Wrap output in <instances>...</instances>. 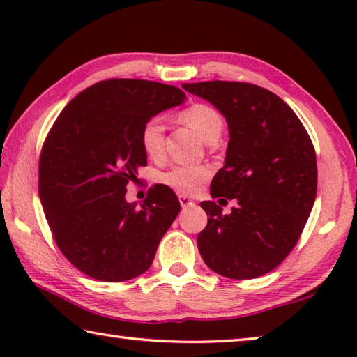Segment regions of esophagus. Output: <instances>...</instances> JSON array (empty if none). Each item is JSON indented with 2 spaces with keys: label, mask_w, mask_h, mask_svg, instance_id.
Here are the masks:
<instances>
[{
  "label": "esophagus",
  "mask_w": 357,
  "mask_h": 357,
  "mask_svg": "<svg viewBox=\"0 0 357 357\" xmlns=\"http://www.w3.org/2000/svg\"><path fill=\"white\" fill-rule=\"evenodd\" d=\"M179 203H181V206H183V208L195 206V202L190 200V198L187 197V195H179Z\"/></svg>",
  "instance_id": "34e87169"
}]
</instances>
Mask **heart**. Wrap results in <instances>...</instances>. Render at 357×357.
Listing matches in <instances>:
<instances>
[{"instance_id": "b5f03b06", "label": "heart", "mask_w": 357, "mask_h": 357, "mask_svg": "<svg viewBox=\"0 0 357 357\" xmlns=\"http://www.w3.org/2000/svg\"><path fill=\"white\" fill-rule=\"evenodd\" d=\"M179 121L195 132L204 142L219 138L223 119L214 107L208 104H193L178 114ZM140 144L148 159L160 162L165 157V124L160 116L149 118L140 130ZM211 178V168L206 165H173L162 172L159 181L183 195H193Z\"/></svg>"}]
</instances>
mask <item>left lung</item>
<instances>
[{"instance_id":"8db88e82","label":"left lung","mask_w":357,"mask_h":357,"mask_svg":"<svg viewBox=\"0 0 357 357\" xmlns=\"http://www.w3.org/2000/svg\"><path fill=\"white\" fill-rule=\"evenodd\" d=\"M209 100L229 129L225 165L213 198L236 200L231 214L202 202L208 225L197 244L209 269L228 279H255L294 249L317 197V155L296 113L269 89L244 82L184 83ZM227 202V200H225Z\"/></svg>"}]
</instances>
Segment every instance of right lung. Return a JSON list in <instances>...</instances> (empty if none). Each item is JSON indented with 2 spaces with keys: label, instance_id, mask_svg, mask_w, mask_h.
I'll use <instances>...</instances> for the list:
<instances>
[{
  "label": "right lung",
  "instance_id": "add662e5",
  "mask_svg": "<svg viewBox=\"0 0 357 357\" xmlns=\"http://www.w3.org/2000/svg\"><path fill=\"white\" fill-rule=\"evenodd\" d=\"M170 84L110 78L77 94L47 134L39 159V197L53 239L83 274L124 282L143 274L181 209L164 184L140 208L126 202L129 183L146 167L143 124L183 104Z\"/></svg>",
  "mask_w": 357,
  "mask_h": 357
}]
</instances>
